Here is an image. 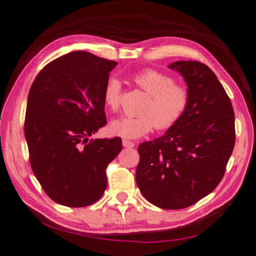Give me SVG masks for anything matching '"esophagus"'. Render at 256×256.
<instances>
[{"label": "esophagus", "instance_id": "1", "mask_svg": "<svg viewBox=\"0 0 256 256\" xmlns=\"http://www.w3.org/2000/svg\"><path fill=\"white\" fill-rule=\"evenodd\" d=\"M122 144H123L125 148H133V147H134V144H133L132 141H128V140H123V141H122Z\"/></svg>", "mask_w": 256, "mask_h": 256}]
</instances>
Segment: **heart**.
Returning <instances> with one entry per match:
<instances>
[{
    "label": "heart",
    "mask_w": 256,
    "mask_h": 256,
    "mask_svg": "<svg viewBox=\"0 0 256 256\" xmlns=\"http://www.w3.org/2000/svg\"><path fill=\"white\" fill-rule=\"evenodd\" d=\"M132 82L141 88L147 99L140 108L139 116L120 117L109 125L112 134L124 139L144 136L155 128L168 131L179 123L188 109L190 96L182 85L165 72L147 68L132 76ZM122 85L116 78L109 80L104 88V104L110 110H117L120 104Z\"/></svg>",
    "instance_id": "b5f03b06"
}]
</instances>
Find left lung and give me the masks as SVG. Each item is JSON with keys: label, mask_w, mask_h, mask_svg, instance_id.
<instances>
[{"label": "left lung", "mask_w": 256, "mask_h": 256, "mask_svg": "<svg viewBox=\"0 0 256 256\" xmlns=\"http://www.w3.org/2000/svg\"><path fill=\"white\" fill-rule=\"evenodd\" d=\"M190 96L184 116L163 136L142 142L136 180L152 204L181 210L212 192L224 176L236 141L234 112L216 74L200 62L170 64Z\"/></svg>", "instance_id": "1"}]
</instances>
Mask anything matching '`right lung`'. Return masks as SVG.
<instances>
[{"label":"right lung","instance_id":"obj_1","mask_svg":"<svg viewBox=\"0 0 256 256\" xmlns=\"http://www.w3.org/2000/svg\"><path fill=\"white\" fill-rule=\"evenodd\" d=\"M116 64L74 51L48 62L32 84L24 124L30 163L58 204L84 208L106 190L107 166L122 150V139L88 138L107 123L104 88Z\"/></svg>","mask_w":256,"mask_h":256}]
</instances>
